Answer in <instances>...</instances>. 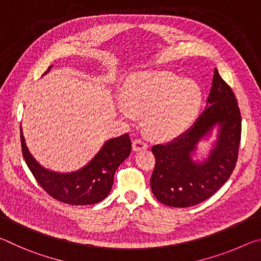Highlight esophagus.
Returning a JSON list of instances; mask_svg holds the SVG:
<instances>
[{
	"instance_id": "34e87169",
	"label": "esophagus",
	"mask_w": 261,
	"mask_h": 261,
	"mask_svg": "<svg viewBox=\"0 0 261 261\" xmlns=\"http://www.w3.org/2000/svg\"><path fill=\"white\" fill-rule=\"evenodd\" d=\"M147 148V144L145 143L143 139H135L134 143H132V149L135 152L141 151V149H146Z\"/></svg>"
}]
</instances>
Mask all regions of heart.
Returning a JSON list of instances; mask_svg holds the SVG:
<instances>
[{
	"label": "heart",
	"mask_w": 261,
	"mask_h": 261,
	"mask_svg": "<svg viewBox=\"0 0 261 261\" xmlns=\"http://www.w3.org/2000/svg\"><path fill=\"white\" fill-rule=\"evenodd\" d=\"M123 102L118 110L134 120L144 113L147 130L159 138H171L189 126L201 105V90L192 79L170 71L132 73L122 87Z\"/></svg>",
	"instance_id": "1"
}]
</instances>
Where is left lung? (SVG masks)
Instances as JSON below:
<instances>
[{
	"instance_id": "1",
	"label": "left lung",
	"mask_w": 261,
	"mask_h": 261,
	"mask_svg": "<svg viewBox=\"0 0 261 261\" xmlns=\"http://www.w3.org/2000/svg\"><path fill=\"white\" fill-rule=\"evenodd\" d=\"M207 106L194 124L177 138L152 147L155 167L151 188L167 206L190 207L208 199L235 169L240 149L242 118L230 86L214 70ZM219 125L218 138L206 161L192 160L196 144Z\"/></svg>"
}]
</instances>
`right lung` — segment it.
Listing matches in <instances>:
<instances>
[{
	"label": "right lung",
	"mask_w": 261,
	"mask_h": 261,
	"mask_svg": "<svg viewBox=\"0 0 261 261\" xmlns=\"http://www.w3.org/2000/svg\"><path fill=\"white\" fill-rule=\"evenodd\" d=\"M20 143L26 165L40 187L54 199L70 205H92L103 200L112 190L115 171L131 152V140L124 134L106 141L99 153L82 169L61 174L35 161L26 146L21 127Z\"/></svg>",
	"instance_id": "1"
}]
</instances>
